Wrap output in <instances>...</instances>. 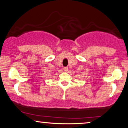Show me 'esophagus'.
I'll list each match as a JSON object with an SVG mask.
<instances>
[{"instance_id":"34e87169","label":"esophagus","mask_w":128,"mask_h":128,"mask_svg":"<svg viewBox=\"0 0 128 128\" xmlns=\"http://www.w3.org/2000/svg\"><path fill=\"white\" fill-rule=\"evenodd\" d=\"M64 71L65 72H67V71H68V68H67V67H64Z\"/></svg>"}]
</instances>
